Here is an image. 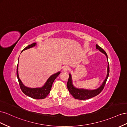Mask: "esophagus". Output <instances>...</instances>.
<instances>
[{"label": "esophagus", "mask_w": 127, "mask_h": 127, "mask_svg": "<svg viewBox=\"0 0 127 127\" xmlns=\"http://www.w3.org/2000/svg\"><path fill=\"white\" fill-rule=\"evenodd\" d=\"M68 69V67L67 66H64L63 67V70L64 71H67Z\"/></svg>", "instance_id": "1"}]
</instances>
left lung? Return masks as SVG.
<instances>
[{
  "mask_svg": "<svg viewBox=\"0 0 127 127\" xmlns=\"http://www.w3.org/2000/svg\"><path fill=\"white\" fill-rule=\"evenodd\" d=\"M96 47L97 49H98L99 51L104 53L105 55L106 56L107 59L108 60L107 54L104 51V50L98 45H96ZM109 72H110V66H109V64H108V68H107V74L105 80L104 81L103 83V84L101 85L100 87H99L97 89L93 90L80 89H79L74 87L72 83L71 75L70 74H69V77H68V79L67 83V89L68 90V91H69L70 93L75 99H80V100H85V99L91 98L98 95V94H100L101 92L103 90L105 85L106 84V82L107 80V78L108 77V75H109Z\"/></svg>",
  "mask_w": 127,
  "mask_h": 127,
  "instance_id": "1",
  "label": "left lung"
}]
</instances>
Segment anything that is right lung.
Listing matches in <instances>:
<instances>
[{
	"label": "right lung",
	"instance_id": "obj_1",
	"mask_svg": "<svg viewBox=\"0 0 127 127\" xmlns=\"http://www.w3.org/2000/svg\"><path fill=\"white\" fill-rule=\"evenodd\" d=\"M36 43H33L31 45H29L26 47L23 50L30 48L32 47L35 46ZM23 50L22 52H23ZM60 74V72H57V73L53 74V75L50 76L49 78L48 79V80L46 82L45 85L43 86L42 87L39 88H28L27 87L24 86L22 83L21 80L19 79V74H18V64L17 65V71H16V75L18 79V81L20 85V88L22 92L26 95L27 96L30 97L32 98L37 99H43L47 97L50 93V90L52 88V86L53 83L55 79L57 78L58 75Z\"/></svg>",
	"mask_w": 127,
	"mask_h": 127
}]
</instances>
